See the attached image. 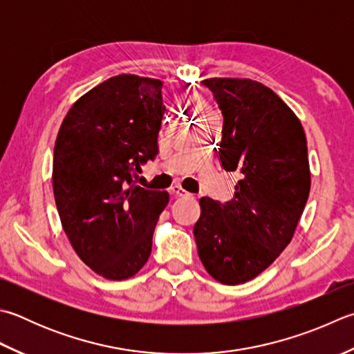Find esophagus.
<instances>
[{
	"label": "esophagus",
	"instance_id": "esophagus-1",
	"mask_svg": "<svg viewBox=\"0 0 354 354\" xmlns=\"http://www.w3.org/2000/svg\"><path fill=\"white\" fill-rule=\"evenodd\" d=\"M170 192H171L173 195H175V196H181V198H184V196H190V193L187 192V190H184L181 185H173L171 189H170Z\"/></svg>",
	"mask_w": 354,
	"mask_h": 354
}]
</instances>
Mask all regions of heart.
<instances>
[{"mask_svg": "<svg viewBox=\"0 0 354 354\" xmlns=\"http://www.w3.org/2000/svg\"><path fill=\"white\" fill-rule=\"evenodd\" d=\"M193 109H195V113L196 115H201V113H203V110L205 109V106H204V102L201 101V100H195V101H193Z\"/></svg>", "mask_w": 354, "mask_h": 354, "instance_id": "heart-1", "label": "heart"}]
</instances>
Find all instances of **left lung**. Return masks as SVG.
Instances as JSON below:
<instances>
[{
	"label": "left lung",
	"mask_w": 354,
	"mask_h": 354,
	"mask_svg": "<svg viewBox=\"0 0 354 354\" xmlns=\"http://www.w3.org/2000/svg\"><path fill=\"white\" fill-rule=\"evenodd\" d=\"M203 84L224 116L221 165L242 178L232 201L199 199L193 234L209 274L238 286L273 264L293 238L310 193L307 140L293 110L261 82L210 78Z\"/></svg>",
	"instance_id": "1"
}]
</instances>
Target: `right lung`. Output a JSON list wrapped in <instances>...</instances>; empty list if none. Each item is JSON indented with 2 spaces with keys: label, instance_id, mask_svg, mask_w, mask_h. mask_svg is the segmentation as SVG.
Returning a JSON list of instances; mask_svg holds the SVG:
<instances>
[{
  "label": "right lung",
  "instance_id": "add662e5",
  "mask_svg": "<svg viewBox=\"0 0 354 354\" xmlns=\"http://www.w3.org/2000/svg\"><path fill=\"white\" fill-rule=\"evenodd\" d=\"M162 82L112 76L82 95L53 150V195L62 228L84 264L107 279L136 274L151 253L167 192L135 179L158 155Z\"/></svg>",
  "mask_w": 354,
  "mask_h": 354
}]
</instances>
